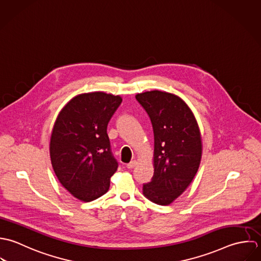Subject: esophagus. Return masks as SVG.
<instances>
[{
    "instance_id": "34e87169",
    "label": "esophagus",
    "mask_w": 261,
    "mask_h": 261,
    "mask_svg": "<svg viewBox=\"0 0 261 261\" xmlns=\"http://www.w3.org/2000/svg\"><path fill=\"white\" fill-rule=\"evenodd\" d=\"M136 165H137V161H136V160H132V161H130V162L127 164V168L132 169V168H134Z\"/></svg>"
}]
</instances>
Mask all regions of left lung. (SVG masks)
<instances>
[{"instance_id": "8db88e82", "label": "left lung", "mask_w": 261, "mask_h": 261, "mask_svg": "<svg viewBox=\"0 0 261 261\" xmlns=\"http://www.w3.org/2000/svg\"><path fill=\"white\" fill-rule=\"evenodd\" d=\"M148 114L154 133V173L143 185V195L166 206L190 186L202 157V140L197 120L180 98L151 91L136 95Z\"/></svg>"}]
</instances>
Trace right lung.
<instances>
[{
  "label": "right lung",
  "mask_w": 261,
  "mask_h": 261,
  "mask_svg": "<svg viewBox=\"0 0 261 261\" xmlns=\"http://www.w3.org/2000/svg\"><path fill=\"white\" fill-rule=\"evenodd\" d=\"M121 103L120 96L82 94L64 106L55 121L49 147L53 169L81 201L92 202L106 194L118 168L107 127Z\"/></svg>",
  "instance_id": "1"
}]
</instances>
